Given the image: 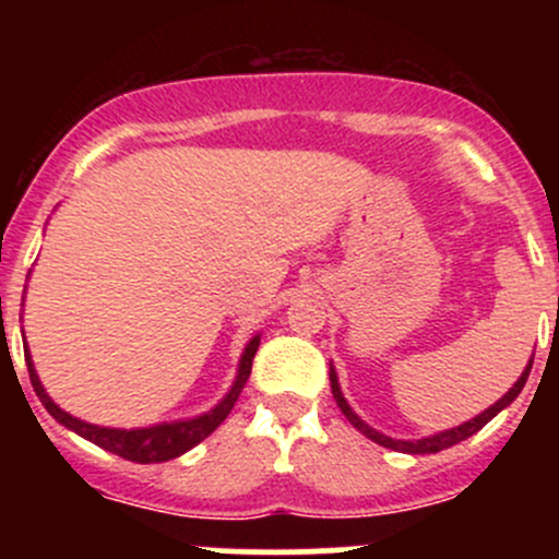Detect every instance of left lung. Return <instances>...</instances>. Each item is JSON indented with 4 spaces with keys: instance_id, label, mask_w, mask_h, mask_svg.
I'll return each instance as SVG.
<instances>
[{
    "instance_id": "1",
    "label": "left lung",
    "mask_w": 559,
    "mask_h": 559,
    "mask_svg": "<svg viewBox=\"0 0 559 559\" xmlns=\"http://www.w3.org/2000/svg\"><path fill=\"white\" fill-rule=\"evenodd\" d=\"M530 368H533V359H530V362H527V368H524V373L520 376V381H516V384L511 386L509 392H506L503 397L498 400V403L489 405L487 411H481V414L473 416V419L462 421L460 427H452V430L436 432V436L419 438V441H400V438H389V436H384V432H379V430H373V427H370V425H365V421L359 419L357 414H354V408H352V405H348V400L343 397L341 384H337V373H335V368H332V365H330V386H332V397H335L337 408L343 411V416H346V419L352 421V425L357 427V430L362 432L365 438H370V441L379 443V447L394 449V452H403V454H436V452H443V449L454 447V443L465 441V438L476 436V432L481 430V427L487 425V421H492L495 416L500 414V411L509 408V405L514 403L516 397H520L524 381H527V376H530Z\"/></svg>"
}]
</instances>
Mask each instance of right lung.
Segmentation results:
<instances>
[{"label": "right lung", "instance_id": "add662e5", "mask_svg": "<svg viewBox=\"0 0 559 559\" xmlns=\"http://www.w3.org/2000/svg\"><path fill=\"white\" fill-rule=\"evenodd\" d=\"M259 348V335H253L251 341L246 343L243 354H240V362H238V376H235L233 386L229 392L213 405L211 411L205 414L194 416V419H175V421H162V425H151V427H134V430H121V427H99L92 425V421H83L78 416L67 414L64 408L50 400V394L45 392L43 381H39L35 362H32V354L29 346H24V357H26V368H29V379L32 386H35L39 403L45 405L50 416H53L59 425H64L67 430L78 432L81 438L86 441L97 443L99 449H107V452L123 456V460H132L140 462V465H151V462H167L175 460V456L186 454L189 449H194L197 443L205 441L218 425L229 416V411L235 408L238 403V394L243 392L248 376H251V362H253V354Z\"/></svg>", "mask_w": 559, "mask_h": 559}]
</instances>
